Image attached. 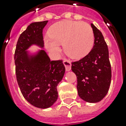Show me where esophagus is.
Returning a JSON list of instances; mask_svg holds the SVG:
<instances>
[{"mask_svg":"<svg viewBox=\"0 0 126 126\" xmlns=\"http://www.w3.org/2000/svg\"><path fill=\"white\" fill-rule=\"evenodd\" d=\"M63 64L65 65V69L67 71H69L71 69V61H69V60H67L65 59L63 61Z\"/></svg>","mask_w":126,"mask_h":126,"instance_id":"1","label":"esophagus"}]
</instances>
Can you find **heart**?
<instances>
[{"instance_id": "heart-1", "label": "heart", "mask_w": 126, "mask_h": 126, "mask_svg": "<svg viewBox=\"0 0 126 126\" xmlns=\"http://www.w3.org/2000/svg\"><path fill=\"white\" fill-rule=\"evenodd\" d=\"M47 34L48 37H46L44 43L52 55L60 53V44H63L64 51L69 57L81 59L88 55L94 46V31L86 23L61 21L52 25Z\"/></svg>"}]
</instances>
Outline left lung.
Listing matches in <instances>:
<instances>
[{
  "instance_id": "obj_1",
  "label": "left lung",
  "mask_w": 126,
  "mask_h": 126,
  "mask_svg": "<svg viewBox=\"0 0 126 126\" xmlns=\"http://www.w3.org/2000/svg\"><path fill=\"white\" fill-rule=\"evenodd\" d=\"M94 45L90 53L72 62L71 69L77 77L79 97L88 103H97L107 94L111 82V66L107 44L101 32L91 24Z\"/></svg>"
}]
</instances>
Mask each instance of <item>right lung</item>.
<instances>
[{"mask_svg": "<svg viewBox=\"0 0 126 126\" xmlns=\"http://www.w3.org/2000/svg\"><path fill=\"white\" fill-rule=\"evenodd\" d=\"M47 23H31L19 37L14 55L21 92L29 103L40 109L50 107L57 101V86L65 72L63 61H51L43 49L34 55H29L26 51L32 44L44 47L42 30Z\"/></svg>", "mask_w": 126, "mask_h": 126, "instance_id": "right-lung-1", "label": "right lung"}]
</instances>
